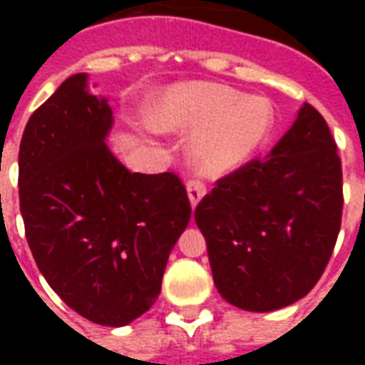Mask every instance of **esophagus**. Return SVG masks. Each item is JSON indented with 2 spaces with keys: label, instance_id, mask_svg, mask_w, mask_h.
<instances>
[{
  "label": "esophagus",
  "instance_id": "esophagus-1",
  "mask_svg": "<svg viewBox=\"0 0 365 365\" xmlns=\"http://www.w3.org/2000/svg\"><path fill=\"white\" fill-rule=\"evenodd\" d=\"M207 187L203 182H199V180H190V182H187V195H190V203L193 209L197 207V203L203 199Z\"/></svg>",
  "mask_w": 365,
  "mask_h": 365
}]
</instances>
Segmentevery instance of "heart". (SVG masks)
<instances>
[{"label": "heart", "instance_id": "b5f03b06", "mask_svg": "<svg viewBox=\"0 0 365 365\" xmlns=\"http://www.w3.org/2000/svg\"><path fill=\"white\" fill-rule=\"evenodd\" d=\"M160 130H197L187 158L207 178H225L248 166L268 144L275 127L269 99L248 96L217 83H183L168 88L150 107Z\"/></svg>", "mask_w": 365, "mask_h": 365}]
</instances>
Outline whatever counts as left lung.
<instances>
[{
	"label": "left lung",
	"mask_w": 365,
	"mask_h": 365,
	"mask_svg": "<svg viewBox=\"0 0 365 365\" xmlns=\"http://www.w3.org/2000/svg\"><path fill=\"white\" fill-rule=\"evenodd\" d=\"M342 205L336 143L305 103L266 158L221 178L195 209L221 297L254 313L305 297L332 256Z\"/></svg>",
	"instance_id": "8db88e82"
}]
</instances>
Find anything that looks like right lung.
<instances>
[{
	"instance_id": "obj_1",
	"label": "right lung",
	"mask_w": 365,
	"mask_h": 365,
	"mask_svg": "<svg viewBox=\"0 0 365 365\" xmlns=\"http://www.w3.org/2000/svg\"><path fill=\"white\" fill-rule=\"evenodd\" d=\"M113 111L88 76L62 82L19 146V207L36 266L88 321L125 327L160 295L168 256L191 217L172 172L130 174L107 148Z\"/></svg>"
}]
</instances>
